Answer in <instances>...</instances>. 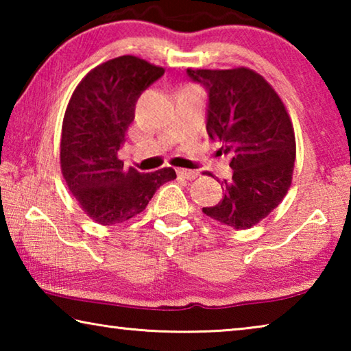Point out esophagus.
<instances>
[{
  "label": "esophagus",
  "mask_w": 351,
  "mask_h": 351,
  "mask_svg": "<svg viewBox=\"0 0 351 351\" xmlns=\"http://www.w3.org/2000/svg\"><path fill=\"white\" fill-rule=\"evenodd\" d=\"M176 173L182 178H186V180H190V181L195 180V178L198 176V173L195 170H186V169H178Z\"/></svg>",
  "instance_id": "1"
}]
</instances>
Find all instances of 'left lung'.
Returning <instances> with one entry per match:
<instances>
[{
    "instance_id": "1",
    "label": "left lung",
    "mask_w": 351,
    "mask_h": 351,
    "mask_svg": "<svg viewBox=\"0 0 351 351\" xmlns=\"http://www.w3.org/2000/svg\"><path fill=\"white\" fill-rule=\"evenodd\" d=\"M206 88L210 139L230 156V180L223 199L203 207L215 221L234 229L252 228L282 203L293 180L295 138L287 108L268 82L247 68L187 69Z\"/></svg>"
}]
</instances>
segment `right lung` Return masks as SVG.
Wrapping results in <instances>:
<instances>
[{
  "mask_svg": "<svg viewBox=\"0 0 351 351\" xmlns=\"http://www.w3.org/2000/svg\"><path fill=\"white\" fill-rule=\"evenodd\" d=\"M164 71L122 56L90 71L71 96L62 127V173L77 203L99 224L138 217L154 192L176 178L171 167L152 173L127 169L117 156L136 102Z\"/></svg>",
  "mask_w": 351,
  "mask_h": 351,
  "instance_id": "add662e5",
  "label": "right lung"
}]
</instances>
